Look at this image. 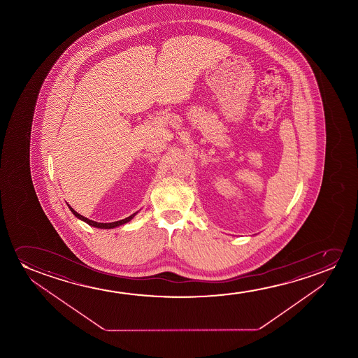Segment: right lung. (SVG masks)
Returning a JSON list of instances; mask_svg holds the SVG:
<instances>
[{
    "instance_id": "right-lung-1",
    "label": "right lung",
    "mask_w": 358,
    "mask_h": 358,
    "mask_svg": "<svg viewBox=\"0 0 358 358\" xmlns=\"http://www.w3.org/2000/svg\"><path fill=\"white\" fill-rule=\"evenodd\" d=\"M69 206V204H67ZM69 210L72 211L73 213V215L76 216V217H78L79 220L84 221V222H87L88 225L93 226V227H96V229H115V227H118V226L124 225V224H127V222H129V221L132 220L133 217L134 216L137 215V213H134V214H132L131 216H128V217H126V219H123V220L120 221H113V222H96V221L93 220H89V219H87V217H84L83 215H80V214H78L77 211L74 210L72 206H69Z\"/></svg>"
}]
</instances>
